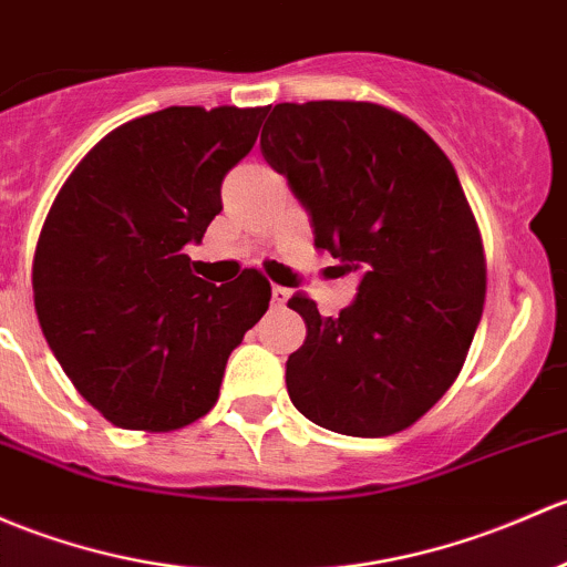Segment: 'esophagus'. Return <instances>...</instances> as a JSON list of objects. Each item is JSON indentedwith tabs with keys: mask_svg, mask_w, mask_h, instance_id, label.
<instances>
[{
	"mask_svg": "<svg viewBox=\"0 0 567 567\" xmlns=\"http://www.w3.org/2000/svg\"><path fill=\"white\" fill-rule=\"evenodd\" d=\"M271 299L274 307H285V301L290 299V290L282 288V285H271Z\"/></svg>",
	"mask_w": 567,
	"mask_h": 567,
	"instance_id": "esophagus-1",
	"label": "esophagus"
}]
</instances>
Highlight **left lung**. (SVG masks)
<instances>
[{
	"label": "left lung",
	"mask_w": 567,
	"mask_h": 567,
	"mask_svg": "<svg viewBox=\"0 0 567 567\" xmlns=\"http://www.w3.org/2000/svg\"><path fill=\"white\" fill-rule=\"evenodd\" d=\"M260 152L309 212L315 247L361 277L337 318L288 301L307 323L290 402L339 434L402 432L451 389L484 312V244L454 165L408 116L355 100L274 105Z\"/></svg>",
	"instance_id": "obj_1"
}]
</instances>
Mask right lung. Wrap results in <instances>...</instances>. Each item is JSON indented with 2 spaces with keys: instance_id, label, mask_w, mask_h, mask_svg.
Masks as SVG:
<instances>
[{
  "instance_id": "1",
  "label": "right lung",
  "mask_w": 567,
  "mask_h": 567,
  "mask_svg": "<svg viewBox=\"0 0 567 567\" xmlns=\"http://www.w3.org/2000/svg\"><path fill=\"white\" fill-rule=\"evenodd\" d=\"M266 109L171 105L105 135L59 189L32 264L48 348L113 426L174 432L214 408L225 363L271 299L255 268L195 277L184 247Z\"/></svg>"
}]
</instances>
